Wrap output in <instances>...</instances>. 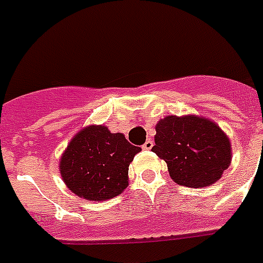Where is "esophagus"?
<instances>
[{
  "label": "esophagus",
  "mask_w": 263,
  "mask_h": 263,
  "mask_svg": "<svg viewBox=\"0 0 263 263\" xmlns=\"http://www.w3.org/2000/svg\"><path fill=\"white\" fill-rule=\"evenodd\" d=\"M153 146H154L153 140H151V139H147L146 143L143 144V150H151V148H153Z\"/></svg>",
  "instance_id": "34e87169"
}]
</instances>
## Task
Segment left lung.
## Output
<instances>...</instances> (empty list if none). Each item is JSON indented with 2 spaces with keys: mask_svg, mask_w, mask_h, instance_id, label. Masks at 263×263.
I'll return each mask as SVG.
<instances>
[{
  "mask_svg": "<svg viewBox=\"0 0 263 263\" xmlns=\"http://www.w3.org/2000/svg\"><path fill=\"white\" fill-rule=\"evenodd\" d=\"M151 148L167 163L168 174L178 185H213L231 165L230 138L215 121L197 115L166 116L155 125Z\"/></svg>",
  "mask_w": 263,
  "mask_h": 263,
  "instance_id": "left-lung-1",
  "label": "left lung"
}]
</instances>
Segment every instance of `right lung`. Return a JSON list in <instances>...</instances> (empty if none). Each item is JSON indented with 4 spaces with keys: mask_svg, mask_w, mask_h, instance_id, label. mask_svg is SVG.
Wrapping results in <instances>:
<instances>
[{
    "mask_svg": "<svg viewBox=\"0 0 263 263\" xmlns=\"http://www.w3.org/2000/svg\"><path fill=\"white\" fill-rule=\"evenodd\" d=\"M140 151L120 132L112 134L104 124L87 125L63 151L59 172L66 186L78 197L104 201L128 186V167Z\"/></svg>",
    "mask_w": 263,
    "mask_h": 263,
    "instance_id": "add662e5",
    "label": "right lung"
}]
</instances>
